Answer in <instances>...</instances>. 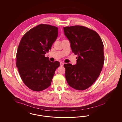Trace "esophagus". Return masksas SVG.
Here are the masks:
<instances>
[{
    "label": "esophagus",
    "instance_id": "34e87169",
    "mask_svg": "<svg viewBox=\"0 0 122 122\" xmlns=\"http://www.w3.org/2000/svg\"><path fill=\"white\" fill-rule=\"evenodd\" d=\"M63 64H64V63H62V62H60V65L61 66H63Z\"/></svg>",
    "mask_w": 122,
    "mask_h": 122
}]
</instances>
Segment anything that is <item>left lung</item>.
Wrapping results in <instances>:
<instances>
[{
  "instance_id": "left-lung-1",
  "label": "left lung",
  "mask_w": 122,
  "mask_h": 122,
  "mask_svg": "<svg viewBox=\"0 0 122 122\" xmlns=\"http://www.w3.org/2000/svg\"><path fill=\"white\" fill-rule=\"evenodd\" d=\"M72 52L78 58L76 65L64 64L69 85L79 90L90 87L98 77L104 63L103 43L95 31L80 25L63 27Z\"/></svg>"
}]
</instances>
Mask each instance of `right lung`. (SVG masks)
Returning a JSON list of instances; mask_svg holds the SVG:
<instances>
[{"label": "right lung", "instance_id": "obj_1", "mask_svg": "<svg viewBox=\"0 0 122 122\" xmlns=\"http://www.w3.org/2000/svg\"><path fill=\"white\" fill-rule=\"evenodd\" d=\"M58 34L57 27L40 24L29 30L20 41L16 65L24 83L33 91H41L48 88L59 66L58 61L51 62L45 56Z\"/></svg>", "mask_w": 122, "mask_h": 122}]
</instances>
